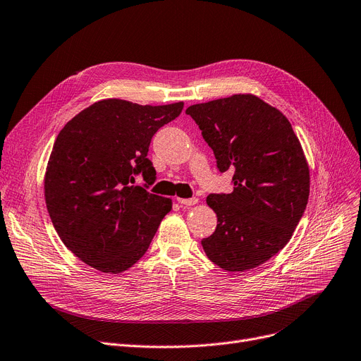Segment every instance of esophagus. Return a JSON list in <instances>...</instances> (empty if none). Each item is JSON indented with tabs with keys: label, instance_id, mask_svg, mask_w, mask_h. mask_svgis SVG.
Listing matches in <instances>:
<instances>
[{
	"label": "esophagus",
	"instance_id": "1",
	"mask_svg": "<svg viewBox=\"0 0 361 361\" xmlns=\"http://www.w3.org/2000/svg\"><path fill=\"white\" fill-rule=\"evenodd\" d=\"M177 202L181 206H192V204H196L199 200L196 197H192V199H177Z\"/></svg>",
	"mask_w": 361,
	"mask_h": 361
}]
</instances>
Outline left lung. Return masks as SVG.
Listing matches in <instances>:
<instances>
[{
	"label": "left lung",
	"mask_w": 361,
	"mask_h": 361,
	"mask_svg": "<svg viewBox=\"0 0 361 361\" xmlns=\"http://www.w3.org/2000/svg\"><path fill=\"white\" fill-rule=\"evenodd\" d=\"M214 150L221 173L233 171L228 195H209L218 218L202 240L211 262L228 272L260 267L283 249L310 192V173L298 137L283 114L252 93L188 106Z\"/></svg>",
	"instance_id": "1"
}]
</instances>
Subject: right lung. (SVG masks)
<instances>
[{
	"mask_svg": "<svg viewBox=\"0 0 361 361\" xmlns=\"http://www.w3.org/2000/svg\"><path fill=\"white\" fill-rule=\"evenodd\" d=\"M183 106L102 99L56 136L44 180L47 209L66 247L89 267L104 274L131 268L173 209L171 199L146 190L157 176L147 150ZM137 173L145 188L132 185Z\"/></svg>",
	"mask_w": 361,
	"mask_h": 361,
	"instance_id": "right-lung-1",
	"label": "right lung"
}]
</instances>
